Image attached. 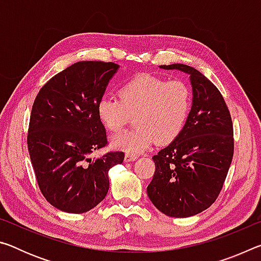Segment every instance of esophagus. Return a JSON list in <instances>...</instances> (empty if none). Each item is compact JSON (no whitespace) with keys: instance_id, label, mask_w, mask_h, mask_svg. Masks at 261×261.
<instances>
[{"instance_id":"esophagus-1","label":"esophagus","mask_w":261,"mask_h":261,"mask_svg":"<svg viewBox=\"0 0 261 261\" xmlns=\"http://www.w3.org/2000/svg\"><path fill=\"white\" fill-rule=\"evenodd\" d=\"M137 158H138V156H137V155H135V154H131V153H126V154H125V156H124V161H125V162L135 161Z\"/></svg>"}]
</instances>
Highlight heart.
<instances>
[{"label":"heart","instance_id":"b5f03b06","mask_svg":"<svg viewBox=\"0 0 261 261\" xmlns=\"http://www.w3.org/2000/svg\"><path fill=\"white\" fill-rule=\"evenodd\" d=\"M187 84L138 74L120 88V99L103 95L96 106L101 123L118 132L135 116V129L114 136L112 145L127 153H141L155 143L169 144L182 132L191 109Z\"/></svg>","mask_w":261,"mask_h":261}]
</instances>
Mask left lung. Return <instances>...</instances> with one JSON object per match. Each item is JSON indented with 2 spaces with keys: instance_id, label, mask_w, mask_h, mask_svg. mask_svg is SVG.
Listing matches in <instances>:
<instances>
[{
  "instance_id": "1",
  "label": "left lung",
  "mask_w": 261,
  "mask_h": 261,
  "mask_svg": "<svg viewBox=\"0 0 261 261\" xmlns=\"http://www.w3.org/2000/svg\"><path fill=\"white\" fill-rule=\"evenodd\" d=\"M190 76L192 106L183 130L152 159L155 173L147 196L163 214L189 218L216 200L233 155L229 109L213 83L189 65H160Z\"/></svg>"
}]
</instances>
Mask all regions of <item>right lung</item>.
I'll use <instances>...</instances> for the list:
<instances>
[{
	"mask_svg": "<svg viewBox=\"0 0 261 261\" xmlns=\"http://www.w3.org/2000/svg\"><path fill=\"white\" fill-rule=\"evenodd\" d=\"M120 65L82 61L48 81L34 100L28 135L29 153L43 197L67 213L88 212L105 199L108 171L123 152L90 155L107 145L96 113Z\"/></svg>",
	"mask_w": 261,
	"mask_h": 261,
	"instance_id": "add662e5",
	"label": "right lung"
}]
</instances>
